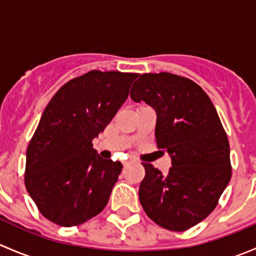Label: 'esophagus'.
<instances>
[{
    "label": "esophagus",
    "instance_id": "1",
    "mask_svg": "<svg viewBox=\"0 0 256 256\" xmlns=\"http://www.w3.org/2000/svg\"><path fill=\"white\" fill-rule=\"evenodd\" d=\"M134 161H135V160H126V161H124V162H122L124 167L128 166V164H132V162H134Z\"/></svg>",
    "mask_w": 256,
    "mask_h": 256
}]
</instances>
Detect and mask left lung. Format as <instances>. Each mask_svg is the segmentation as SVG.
Instances as JSON below:
<instances>
[{
  "mask_svg": "<svg viewBox=\"0 0 256 256\" xmlns=\"http://www.w3.org/2000/svg\"><path fill=\"white\" fill-rule=\"evenodd\" d=\"M130 96L156 110L157 146L171 154L172 164L166 174L142 164L146 174L138 190L141 206L162 228L187 230L214 210L230 180L226 130L204 90L184 76L142 74Z\"/></svg>",
  "mask_w": 256,
  "mask_h": 256,
  "instance_id": "8db88e82",
  "label": "left lung"
}]
</instances>
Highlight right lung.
Segmentation results:
<instances>
[{"mask_svg": "<svg viewBox=\"0 0 256 256\" xmlns=\"http://www.w3.org/2000/svg\"><path fill=\"white\" fill-rule=\"evenodd\" d=\"M138 76L90 70L48 102L27 147L24 171L26 188L48 220L80 226L108 204L122 166L102 160L92 138L112 120Z\"/></svg>", "mask_w": 256, "mask_h": 256, "instance_id": "obj_1", "label": "right lung"}]
</instances>
